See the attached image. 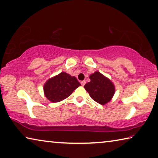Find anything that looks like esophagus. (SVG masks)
<instances>
[{"mask_svg":"<svg viewBox=\"0 0 158 158\" xmlns=\"http://www.w3.org/2000/svg\"><path fill=\"white\" fill-rule=\"evenodd\" d=\"M81 86H84V85L86 84V81H85V80H84V81H81Z\"/></svg>","mask_w":158,"mask_h":158,"instance_id":"esophagus-1","label":"esophagus"}]
</instances>
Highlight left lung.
Returning <instances> with one entry per match:
<instances>
[{"label": "left lung", "instance_id": "8db88e82", "mask_svg": "<svg viewBox=\"0 0 158 158\" xmlns=\"http://www.w3.org/2000/svg\"><path fill=\"white\" fill-rule=\"evenodd\" d=\"M91 81L85 84L84 88L91 98L101 105L110 101L114 94V86L110 80L96 72L89 77Z\"/></svg>", "mask_w": 158, "mask_h": 158}]
</instances>
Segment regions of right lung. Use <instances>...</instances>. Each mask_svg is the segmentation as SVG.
Wrapping results in <instances>:
<instances>
[{"mask_svg": "<svg viewBox=\"0 0 158 158\" xmlns=\"http://www.w3.org/2000/svg\"><path fill=\"white\" fill-rule=\"evenodd\" d=\"M81 86L76 77H71L65 72L48 80L44 90L46 97L52 102L62 101L69 97L74 90Z\"/></svg>", "mask_w": 158, "mask_h": 158, "instance_id": "add662e5", "label": "right lung"}]
</instances>
